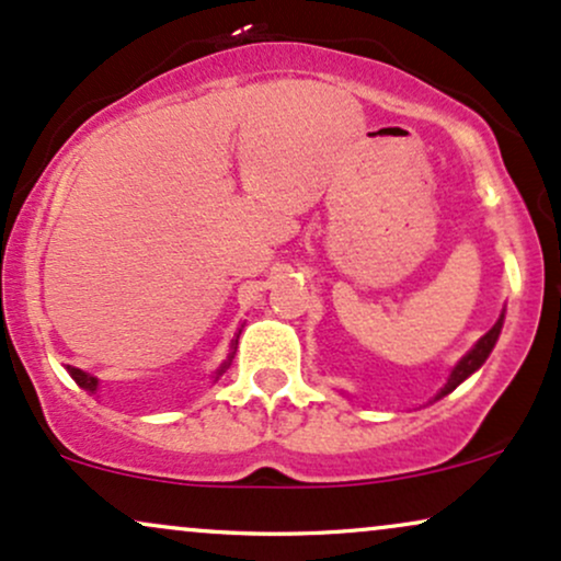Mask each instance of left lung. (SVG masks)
<instances>
[{
  "label": "left lung",
  "instance_id": "obj_1",
  "mask_svg": "<svg viewBox=\"0 0 561 561\" xmlns=\"http://www.w3.org/2000/svg\"><path fill=\"white\" fill-rule=\"evenodd\" d=\"M501 327H504V313H501L499 317V321H495V324L491 327V330H488L485 334H482V337L478 340V343H474V347L472 351L467 353L465 358H461L459 364L454 366V371H450V377H448V382L443 385L440 388V392H437L435 396V401L437 398H443V396H448L450 390H456L459 388L461 382H465V379L469 377V375H474V371L480 369L482 364H485V358L491 356V351H493V345H495V340H499V334H501Z\"/></svg>",
  "mask_w": 561,
  "mask_h": 561
}]
</instances>
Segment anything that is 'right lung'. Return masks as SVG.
Listing matches in <instances>:
<instances>
[{
    "instance_id": "obj_1",
    "label": "right lung",
    "mask_w": 561,
    "mask_h": 561,
    "mask_svg": "<svg viewBox=\"0 0 561 561\" xmlns=\"http://www.w3.org/2000/svg\"><path fill=\"white\" fill-rule=\"evenodd\" d=\"M237 337H240V334H237ZM231 345H234V343H231ZM231 356H234V353H229L227 362H224V364H221V369L216 371V379L221 377V375H224V369H227V366L231 364ZM66 369H68V375L76 379V385H79V388H83L87 392H96V388H100V379L92 377V375H87V371L76 369V366H66Z\"/></svg>"
}]
</instances>
